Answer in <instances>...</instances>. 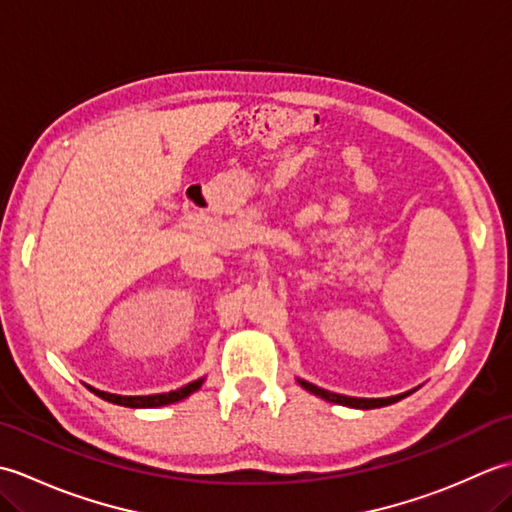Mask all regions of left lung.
<instances>
[{
	"instance_id": "1",
	"label": "left lung",
	"mask_w": 512,
	"mask_h": 512,
	"mask_svg": "<svg viewBox=\"0 0 512 512\" xmlns=\"http://www.w3.org/2000/svg\"><path fill=\"white\" fill-rule=\"evenodd\" d=\"M299 385L303 389L312 391L314 396H321L330 402H336V405H345V407H354V409H376V407H385L391 405V402H398L400 398H405L407 394L400 396H391V398H352V396H341V394H332L328 389H321L312 383H306V380H299Z\"/></svg>"
}]
</instances>
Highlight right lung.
<instances>
[{"mask_svg":"<svg viewBox=\"0 0 512 512\" xmlns=\"http://www.w3.org/2000/svg\"><path fill=\"white\" fill-rule=\"evenodd\" d=\"M202 387V378L193 380V383L184 385L176 391H169V394H154V396H116V394H107V391H99L90 387L96 396L114 402V405H123V407H162V405H171V402H178L182 398H187L193 391H198Z\"/></svg>","mask_w":512,"mask_h":512,"instance_id":"1","label":"right lung"}]
</instances>
